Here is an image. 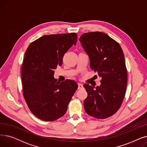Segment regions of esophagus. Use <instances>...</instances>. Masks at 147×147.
Here are the masks:
<instances>
[{
    "label": "esophagus",
    "instance_id": "esophagus-1",
    "mask_svg": "<svg viewBox=\"0 0 147 147\" xmlns=\"http://www.w3.org/2000/svg\"><path fill=\"white\" fill-rule=\"evenodd\" d=\"M83 88V84L81 83H78V89H82Z\"/></svg>",
    "mask_w": 147,
    "mask_h": 147
}]
</instances>
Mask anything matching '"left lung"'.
<instances>
[{"label": "left lung", "instance_id": "left-lung-1", "mask_svg": "<svg viewBox=\"0 0 147 147\" xmlns=\"http://www.w3.org/2000/svg\"><path fill=\"white\" fill-rule=\"evenodd\" d=\"M90 59V67L102 78L101 85L84 84L88 92L84 109L86 113L99 119L116 113L125 97L127 74L124 53L120 45L107 34L89 32L79 38Z\"/></svg>", "mask_w": 147, "mask_h": 147}]
</instances>
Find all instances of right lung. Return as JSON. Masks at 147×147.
<instances>
[{
  "label": "right lung",
  "instance_id": "right-lung-1",
  "mask_svg": "<svg viewBox=\"0 0 147 147\" xmlns=\"http://www.w3.org/2000/svg\"><path fill=\"white\" fill-rule=\"evenodd\" d=\"M75 33L45 35L31 43L21 67L23 95L30 111L37 118L54 121L63 116L78 88L67 79L58 82L54 69L63 64L65 53L76 45Z\"/></svg>",
  "mask_w": 147,
  "mask_h": 147
}]
</instances>
